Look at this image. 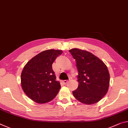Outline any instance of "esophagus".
Wrapping results in <instances>:
<instances>
[{
  "label": "esophagus",
  "mask_w": 128,
  "mask_h": 128,
  "mask_svg": "<svg viewBox=\"0 0 128 128\" xmlns=\"http://www.w3.org/2000/svg\"><path fill=\"white\" fill-rule=\"evenodd\" d=\"M68 82V80H64V81H62V82H63L64 84H66V83H67Z\"/></svg>",
  "instance_id": "esophagus-1"
}]
</instances>
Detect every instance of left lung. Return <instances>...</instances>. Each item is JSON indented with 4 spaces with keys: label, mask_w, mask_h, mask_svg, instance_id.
I'll return each mask as SVG.
<instances>
[{
    "label": "left lung",
    "mask_w": 128,
    "mask_h": 128,
    "mask_svg": "<svg viewBox=\"0 0 128 128\" xmlns=\"http://www.w3.org/2000/svg\"><path fill=\"white\" fill-rule=\"evenodd\" d=\"M76 61L78 70V88L73 94L80 102L95 104L108 92L110 75L104 62L86 50L74 48L69 50Z\"/></svg>",
    "instance_id": "1"
}]
</instances>
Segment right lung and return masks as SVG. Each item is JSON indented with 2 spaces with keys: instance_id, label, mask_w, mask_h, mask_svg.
<instances>
[{
  "instance_id": "obj_1",
  "label": "right lung",
  "mask_w": 128,
  "mask_h": 128,
  "mask_svg": "<svg viewBox=\"0 0 128 128\" xmlns=\"http://www.w3.org/2000/svg\"><path fill=\"white\" fill-rule=\"evenodd\" d=\"M62 50H48L32 58L21 74V85L26 95L38 104L50 102L61 88L52 70V64Z\"/></svg>"
}]
</instances>
